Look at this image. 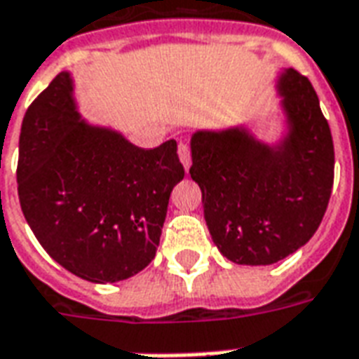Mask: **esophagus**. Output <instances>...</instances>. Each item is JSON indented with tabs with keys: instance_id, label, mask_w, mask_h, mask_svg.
<instances>
[{
	"instance_id": "1",
	"label": "esophagus",
	"mask_w": 359,
	"mask_h": 359,
	"mask_svg": "<svg viewBox=\"0 0 359 359\" xmlns=\"http://www.w3.org/2000/svg\"><path fill=\"white\" fill-rule=\"evenodd\" d=\"M179 158L180 163L184 165V169H190V163H192V158H190V146L187 142H180L179 144Z\"/></svg>"
}]
</instances>
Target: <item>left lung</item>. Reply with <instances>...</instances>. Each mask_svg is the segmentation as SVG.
I'll list each match as a JSON object with an SVG mask.
<instances>
[{
  "instance_id": "left-lung-1",
  "label": "left lung",
  "mask_w": 359,
  "mask_h": 359,
  "mask_svg": "<svg viewBox=\"0 0 359 359\" xmlns=\"http://www.w3.org/2000/svg\"><path fill=\"white\" fill-rule=\"evenodd\" d=\"M287 133L264 144L243 127L192 135V177L215 245L236 264H274L306 243L327 209L335 150L314 87L278 78Z\"/></svg>"
}]
</instances>
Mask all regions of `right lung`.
<instances>
[{
  "mask_svg": "<svg viewBox=\"0 0 359 359\" xmlns=\"http://www.w3.org/2000/svg\"><path fill=\"white\" fill-rule=\"evenodd\" d=\"M182 179L177 140L144 150L81 119L68 72L26 110L17 167L24 219L45 251L81 280L114 283L144 270Z\"/></svg>",
  "mask_w": 359,
  "mask_h": 359,
  "instance_id": "right-lung-1",
  "label": "right lung"
}]
</instances>
